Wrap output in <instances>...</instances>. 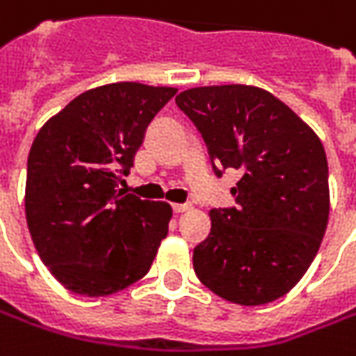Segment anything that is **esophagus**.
Wrapping results in <instances>:
<instances>
[{
  "mask_svg": "<svg viewBox=\"0 0 356 356\" xmlns=\"http://www.w3.org/2000/svg\"><path fill=\"white\" fill-rule=\"evenodd\" d=\"M191 209H193V207H191L189 202H175V204H173V211H175V213H187Z\"/></svg>",
  "mask_w": 356,
  "mask_h": 356,
  "instance_id": "obj_1",
  "label": "esophagus"
}]
</instances>
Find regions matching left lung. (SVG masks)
<instances>
[{
    "instance_id": "obj_1",
    "label": "left lung",
    "mask_w": 356,
    "mask_h": 356,
    "mask_svg": "<svg viewBox=\"0 0 356 356\" xmlns=\"http://www.w3.org/2000/svg\"><path fill=\"white\" fill-rule=\"evenodd\" d=\"M218 169H240L236 209H213L193 252L195 274L238 305L280 300L300 282L329 220V175L319 136L272 92L248 84L197 86L175 98Z\"/></svg>"
}]
</instances>
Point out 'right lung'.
<instances>
[{"instance_id": "right-lung-1", "label": "right lung", "mask_w": 356, "mask_h": 356, "mask_svg": "<svg viewBox=\"0 0 356 356\" xmlns=\"http://www.w3.org/2000/svg\"><path fill=\"white\" fill-rule=\"evenodd\" d=\"M171 86L112 82L49 118L27 159L25 216L49 272L70 291L100 298L149 272L173 209L118 191L147 124Z\"/></svg>"}]
</instances>
